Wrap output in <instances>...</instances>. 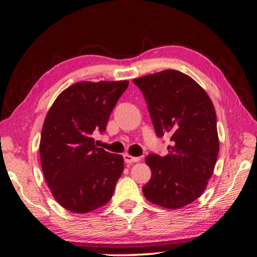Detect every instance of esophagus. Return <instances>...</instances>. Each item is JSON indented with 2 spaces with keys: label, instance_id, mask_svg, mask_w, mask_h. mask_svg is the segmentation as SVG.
Returning <instances> with one entry per match:
<instances>
[{
  "label": "esophagus",
  "instance_id": "1",
  "mask_svg": "<svg viewBox=\"0 0 257 257\" xmlns=\"http://www.w3.org/2000/svg\"><path fill=\"white\" fill-rule=\"evenodd\" d=\"M142 159H140L139 157H132L130 156V154H124V161L126 164H133V163H138V161H140Z\"/></svg>",
  "mask_w": 257,
  "mask_h": 257
}]
</instances>
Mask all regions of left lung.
Masks as SVG:
<instances>
[{"mask_svg":"<svg viewBox=\"0 0 257 257\" xmlns=\"http://www.w3.org/2000/svg\"><path fill=\"white\" fill-rule=\"evenodd\" d=\"M145 98L157 137H170L168 154L151 153L143 187L149 201L177 209L195 201L212 177L219 154L216 113L206 91L185 73L164 70L133 79Z\"/></svg>","mask_w":257,"mask_h":257,"instance_id":"1","label":"left lung"}]
</instances>
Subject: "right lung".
<instances>
[{
  "instance_id": "obj_1",
  "label": "right lung",
  "mask_w": 257,
  "mask_h": 257,
  "mask_svg": "<svg viewBox=\"0 0 257 257\" xmlns=\"http://www.w3.org/2000/svg\"><path fill=\"white\" fill-rule=\"evenodd\" d=\"M127 86V80L76 83L48 112L40 144L42 170L56 201L70 212L89 213L113 195L124 160L96 147L92 135L106 130Z\"/></svg>"
}]
</instances>
